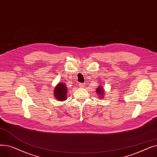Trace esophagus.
Listing matches in <instances>:
<instances>
[{
	"label": "esophagus",
	"instance_id": "obj_1",
	"mask_svg": "<svg viewBox=\"0 0 157 157\" xmlns=\"http://www.w3.org/2000/svg\"><path fill=\"white\" fill-rule=\"evenodd\" d=\"M79 87L80 88H84L85 86V84H83V83H79Z\"/></svg>",
	"mask_w": 157,
	"mask_h": 157
}]
</instances>
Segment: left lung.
Returning a JSON list of instances; mask_svg holds the SVG:
<instances>
[{
	"mask_svg": "<svg viewBox=\"0 0 157 157\" xmlns=\"http://www.w3.org/2000/svg\"><path fill=\"white\" fill-rule=\"evenodd\" d=\"M98 85L99 86H98V88H97L96 93L98 96V97L101 98V99H102V98H104L105 95V90L104 88V86H102L103 85L101 84Z\"/></svg>",
	"mask_w": 157,
	"mask_h": 157,
	"instance_id": "1",
	"label": "left lung"
}]
</instances>
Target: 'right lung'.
Here are the masks:
<instances>
[{
  "mask_svg": "<svg viewBox=\"0 0 157 157\" xmlns=\"http://www.w3.org/2000/svg\"><path fill=\"white\" fill-rule=\"evenodd\" d=\"M67 88L63 83H59L55 87L54 96L56 99L59 101H63L67 99Z\"/></svg>",
  "mask_w": 157,
  "mask_h": 157,
  "instance_id": "right-lung-1",
  "label": "right lung"
}]
</instances>
